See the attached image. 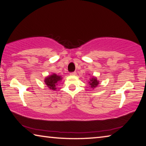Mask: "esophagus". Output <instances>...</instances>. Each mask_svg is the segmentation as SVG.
I'll return each instance as SVG.
<instances>
[{"label":"esophagus","instance_id":"esophagus-1","mask_svg":"<svg viewBox=\"0 0 146 146\" xmlns=\"http://www.w3.org/2000/svg\"><path fill=\"white\" fill-rule=\"evenodd\" d=\"M70 74L71 76H75V75H76V72H72L70 73Z\"/></svg>","mask_w":146,"mask_h":146}]
</instances>
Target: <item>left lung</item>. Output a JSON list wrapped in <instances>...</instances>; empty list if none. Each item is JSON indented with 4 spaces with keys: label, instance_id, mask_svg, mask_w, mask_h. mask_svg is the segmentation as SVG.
Here are the masks:
<instances>
[{
    "label": "left lung",
    "instance_id": "8db88e82",
    "mask_svg": "<svg viewBox=\"0 0 146 146\" xmlns=\"http://www.w3.org/2000/svg\"><path fill=\"white\" fill-rule=\"evenodd\" d=\"M89 84H90V87L94 88L99 85V81L97 80V79L96 78L93 77L92 79H90V82H89Z\"/></svg>",
    "mask_w": 146,
    "mask_h": 146
}]
</instances>
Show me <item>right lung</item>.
Wrapping results in <instances>:
<instances>
[{"instance_id": "right-lung-1", "label": "right lung", "mask_w": 146, "mask_h": 146, "mask_svg": "<svg viewBox=\"0 0 146 146\" xmlns=\"http://www.w3.org/2000/svg\"><path fill=\"white\" fill-rule=\"evenodd\" d=\"M60 80H61V76H59L54 74L48 76V77L45 79V83L47 85L48 88L52 89V90H55L56 88V84Z\"/></svg>"}]
</instances>
